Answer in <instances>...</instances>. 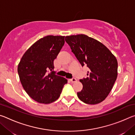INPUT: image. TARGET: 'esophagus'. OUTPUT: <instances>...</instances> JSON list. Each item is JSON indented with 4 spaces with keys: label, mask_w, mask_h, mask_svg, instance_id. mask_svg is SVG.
I'll list each match as a JSON object with an SVG mask.
<instances>
[{
    "label": "esophagus",
    "mask_w": 135,
    "mask_h": 135,
    "mask_svg": "<svg viewBox=\"0 0 135 135\" xmlns=\"http://www.w3.org/2000/svg\"><path fill=\"white\" fill-rule=\"evenodd\" d=\"M70 80L71 82H72V83H74V82H76L77 81V79L76 78H74V77H73V78L71 79Z\"/></svg>",
    "instance_id": "esophagus-1"
}]
</instances>
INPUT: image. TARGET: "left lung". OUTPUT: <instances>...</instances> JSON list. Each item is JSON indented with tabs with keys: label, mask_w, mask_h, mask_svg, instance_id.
I'll use <instances>...</instances> for the list:
<instances>
[{
	"label": "left lung",
	"mask_w": 135,
	"mask_h": 135,
	"mask_svg": "<svg viewBox=\"0 0 135 135\" xmlns=\"http://www.w3.org/2000/svg\"><path fill=\"white\" fill-rule=\"evenodd\" d=\"M65 40L82 67L89 68L88 77L80 80L83 89L77 97L88 104L102 102L117 79V59L102 43L86 35L66 36Z\"/></svg>",
	"instance_id": "8db88e82"
}]
</instances>
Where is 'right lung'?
Instances as JSON below:
<instances>
[{
	"label": "right lung",
	"instance_id": "add662e5",
	"mask_svg": "<svg viewBox=\"0 0 135 135\" xmlns=\"http://www.w3.org/2000/svg\"><path fill=\"white\" fill-rule=\"evenodd\" d=\"M64 37L47 36L40 38L25 52L18 64V73L22 87L39 103L55 101L67 83V79L57 76L53 71L54 61L64 45Z\"/></svg>",
	"mask_w": 135,
	"mask_h": 135
}]
</instances>
